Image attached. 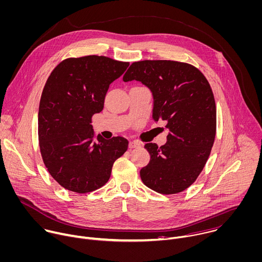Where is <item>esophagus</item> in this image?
<instances>
[{
	"mask_svg": "<svg viewBox=\"0 0 262 262\" xmlns=\"http://www.w3.org/2000/svg\"><path fill=\"white\" fill-rule=\"evenodd\" d=\"M141 143H139V142H136V141H132V142H129V145H128V147L130 148V149H134V148H141Z\"/></svg>",
	"mask_w": 262,
	"mask_h": 262,
	"instance_id": "esophagus-1",
	"label": "esophagus"
}]
</instances>
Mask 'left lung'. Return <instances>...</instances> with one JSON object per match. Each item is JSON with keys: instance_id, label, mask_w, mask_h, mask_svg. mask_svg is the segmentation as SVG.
<instances>
[{"instance_id": "left-lung-1", "label": "left lung", "mask_w": 262, "mask_h": 262, "mask_svg": "<svg viewBox=\"0 0 262 262\" xmlns=\"http://www.w3.org/2000/svg\"><path fill=\"white\" fill-rule=\"evenodd\" d=\"M137 80L153 96L152 118L163 120L167 141L147 143L149 163L140 170L143 183L162 194L188 188L203 170L216 135V105L211 86L195 67L173 60L130 64L123 81Z\"/></svg>"}]
</instances>
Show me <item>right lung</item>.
<instances>
[{
	"label": "right lung",
	"mask_w": 262,
	"mask_h": 262,
	"mask_svg": "<svg viewBox=\"0 0 262 262\" xmlns=\"http://www.w3.org/2000/svg\"><path fill=\"white\" fill-rule=\"evenodd\" d=\"M129 62L106 56L67 58L48 77L38 114L40 151L52 178L63 188L87 193L104 186L114 161L127 150L122 137L95 134L92 117L104 108L110 84Z\"/></svg>",
	"instance_id": "add662e5"
}]
</instances>
